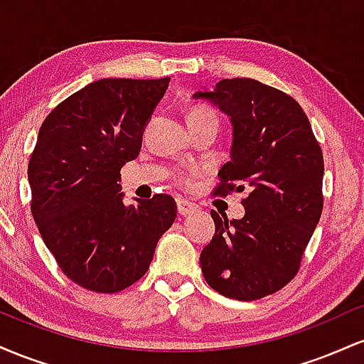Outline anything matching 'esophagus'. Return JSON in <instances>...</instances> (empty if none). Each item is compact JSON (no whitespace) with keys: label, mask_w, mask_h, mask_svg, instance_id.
I'll return each mask as SVG.
<instances>
[{"label":"esophagus","mask_w":364,"mask_h":364,"mask_svg":"<svg viewBox=\"0 0 364 364\" xmlns=\"http://www.w3.org/2000/svg\"><path fill=\"white\" fill-rule=\"evenodd\" d=\"M176 205H178L179 215H191V214H195V212H198V205L188 202V200H185V198H178Z\"/></svg>","instance_id":"34e87169"}]
</instances>
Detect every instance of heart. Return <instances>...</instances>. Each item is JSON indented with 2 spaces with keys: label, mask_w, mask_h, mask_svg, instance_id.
<instances>
[{
  "label": "heart",
  "mask_w": 364,
  "mask_h": 364,
  "mask_svg": "<svg viewBox=\"0 0 364 364\" xmlns=\"http://www.w3.org/2000/svg\"><path fill=\"white\" fill-rule=\"evenodd\" d=\"M200 118H214L217 119L215 112L212 109H208L205 106H195L193 109L190 111V114H188V119H200Z\"/></svg>",
  "instance_id": "1"
}]
</instances>
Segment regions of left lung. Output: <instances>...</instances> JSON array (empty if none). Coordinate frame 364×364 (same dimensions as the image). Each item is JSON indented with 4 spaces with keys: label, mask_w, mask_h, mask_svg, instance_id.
<instances>
[{
    "label": "left lung",
    "mask_w": 364,
    "mask_h": 364,
    "mask_svg": "<svg viewBox=\"0 0 364 364\" xmlns=\"http://www.w3.org/2000/svg\"><path fill=\"white\" fill-rule=\"evenodd\" d=\"M193 99H208L231 116V161L220 168L214 195L248 188L243 219L210 212L215 235L200 255L203 277L225 298L255 301L298 274L323 208V154L286 92L253 78H224Z\"/></svg>",
    "instance_id": "left-lung-1"
}]
</instances>
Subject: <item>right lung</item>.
<instances>
[{
	"label": "right lung",
	"mask_w": 364,
	"mask_h": 364,
	"mask_svg": "<svg viewBox=\"0 0 364 364\" xmlns=\"http://www.w3.org/2000/svg\"><path fill=\"white\" fill-rule=\"evenodd\" d=\"M102 78L58 104L28 161L31 210L61 272L83 289L119 292L145 275L176 202L154 195L123 202L121 168L139 157L141 135L169 85Z\"/></svg>",
	"instance_id": "1"
}]
</instances>
